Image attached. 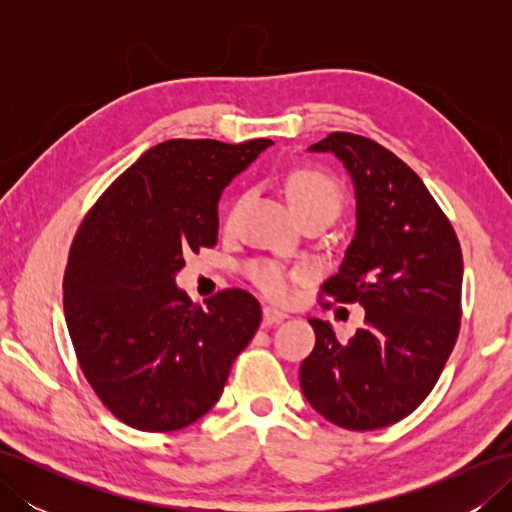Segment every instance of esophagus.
I'll return each instance as SVG.
<instances>
[{
  "mask_svg": "<svg viewBox=\"0 0 512 512\" xmlns=\"http://www.w3.org/2000/svg\"><path fill=\"white\" fill-rule=\"evenodd\" d=\"M288 317L286 312H281V310H277V308H270V306H266L264 308V325H273V323H279V321H284Z\"/></svg>",
  "mask_w": 512,
  "mask_h": 512,
  "instance_id": "1",
  "label": "esophagus"
}]
</instances>
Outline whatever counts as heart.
I'll list each match as a JSON object with an SVG mask.
<instances>
[{"mask_svg": "<svg viewBox=\"0 0 512 512\" xmlns=\"http://www.w3.org/2000/svg\"><path fill=\"white\" fill-rule=\"evenodd\" d=\"M286 195L295 213L301 215H323L325 220H334L345 204L343 184L330 171L321 167H297L286 176ZM246 277L273 299H286L292 290V273L284 264L273 259H255L246 264Z\"/></svg>", "mask_w": 512, "mask_h": 512, "instance_id": "b5f03b06", "label": "heart"}]
</instances>
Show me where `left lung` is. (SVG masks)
<instances>
[{
  "mask_svg": "<svg viewBox=\"0 0 512 512\" xmlns=\"http://www.w3.org/2000/svg\"><path fill=\"white\" fill-rule=\"evenodd\" d=\"M310 151H332L356 189V235L321 295L361 303L365 323L341 343L310 319L317 343L301 391L336 427L383 429L431 394L458 341L462 248L418 173L376 140L334 132Z\"/></svg>",
  "mask_w": 512,
  "mask_h": 512,
  "instance_id": "1",
  "label": "left lung"
}]
</instances>
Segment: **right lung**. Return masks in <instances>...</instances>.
<instances>
[{
	"mask_svg": "<svg viewBox=\"0 0 512 512\" xmlns=\"http://www.w3.org/2000/svg\"><path fill=\"white\" fill-rule=\"evenodd\" d=\"M167 140L105 189L74 235L63 312L88 383L138 431H178L220 400L262 306L226 288L206 308L176 286L184 255L217 244L222 189L266 147Z\"/></svg>",
	"mask_w": 512,
	"mask_h": 512,
	"instance_id": "1",
	"label": "right lung"
}]
</instances>
